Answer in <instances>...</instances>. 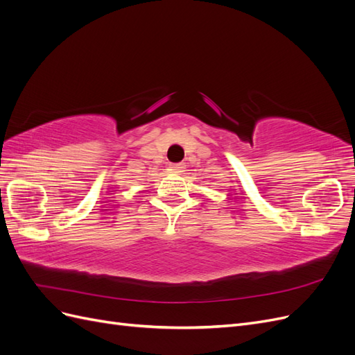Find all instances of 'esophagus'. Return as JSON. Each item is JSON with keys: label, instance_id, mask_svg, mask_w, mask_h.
Wrapping results in <instances>:
<instances>
[{"label": "esophagus", "instance_id": "esophagus-1", "mask_svg": "<svg viewBox=\"0 0 355 355\" xmlns=\"http://www.w3.org/2000/svg\"><path fill=\"white\" fill-rule=\"evenodd\" d=\"M173 168L178 170V171H180L182 168H184V164H173Z\"/></svg>", "mask_w": 355, "mask_h": 355}]
</instances>
